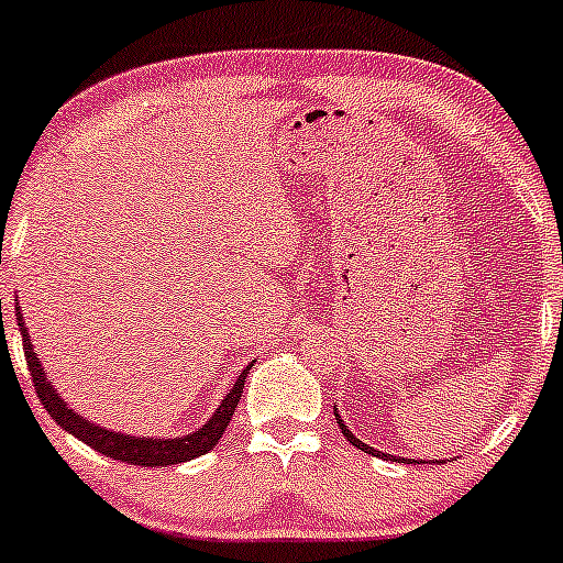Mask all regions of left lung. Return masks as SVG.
<instances>
[{
  "mask_svg": "<svg viewBox=\"0 0 563 563\" xmlns=\"http://www.w3.org/2000/svg\"><path fill=\"white\" fill-rule=\"evenodd\" d=\"M334 419H338V428H340V433L345 435V439H349V444H354L356 450H362V452H367V455H376V457H384V460H397V463H422V460H406V457H395V455H387V452H378V450H373L371 444H365V441H360L356 439L354 433H351L349 430V424L343 422V419H340V413H338V408H334ZM430 463H433V460H430ZM435 463H439V460H435Z\"/></svg>",
  "mask_w": 563,
  "mask_h": 563,
  "instance_id": "obj_1",
  "label": "left lung"
}]
</instances>
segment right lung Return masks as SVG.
<instances>
[{"label": "right lung", "mask_w": 563, "mask_h": 563, "mask_svg": "<svg viewBox=\"0 0 563 563\" xmlns=\"http://www.w3.org/2000/svg\"><path fill=\"white\" fill-rule=\"evenodd\" d=\"M0 318H2V310H0ZM15 321H19L21 340H24V354H26V362H30L35 391L45 411L51 413V419H54L62 430L76 435L78 441H84V444H89L92 450H98L100 455L122 460V463H130V465H146V468L185 463V460L201 457L207 455L212 446H218V441L223 439L225 428H229L231 417H234L236 406H240L242 389H245V378L250 367H253V362H250L245 371L240 373V378L234 382V387L229 389V395H225L223 400H220V406L214 408L212 417H209L201 428L192 430V433L176 435V439H161V435H157V439H150V435H128V433H119V430H108L103 424H95L92 419L81 417V413H78L76 408H70V402L59 395V389H54V382H48L45 367L40 365L35 349H32L30 329H26L24 323V313H21L19 308V299H15Z\"/></svg>", "instance_id": "obj_1"}]
</instances>
